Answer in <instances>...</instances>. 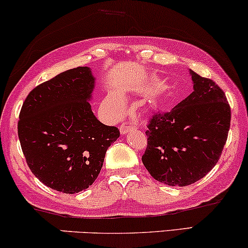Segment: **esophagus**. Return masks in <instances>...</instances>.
Instances as JSON below:
<instances>
[{"mask_svg": "<svg viewBox=\"0 0 248 248\" xmlns=\"http://www.w3.org/2000/svg\"><path fill=\"white\" fill-rule=\"evenodd\" d=\"M137 127H138L137 124H135L134 122L126 121V122H124V123L121 125L120 131H121L122 134H125V133H127V132L130 131V130H133V128H137Z\"/></svg>", "mask_w": 248, "mask_h": 248, "instance_id": "34e87169", "label": "esophagus"}]
</instances>
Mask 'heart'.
<instances>
[{
    "mask_svg": "<svg viewBox=\"0 0 248 248\" xmlns=\"http://www.w3.org/2000/svg\"><path fill=\"white\" fill-rule=\"evenodd\" d=\"M107 103H108V105H109V107L111 108V110L115 111V113H117V114L122 113V109H123V104H122L121 101L117 99V98L109 97L108 98Z\"/></svg>",
    "mask_w": 248,
    "mask_h": 248,
    "instance_id": "b5f03b06",
    "label": "heart"
}]
</instances>
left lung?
Instances as JSON below:
<instances>
[{
	"label": "left lung",
	"instance_id": "1",
	"mask_svg": "<svg viewBox=\"0 0 248 248\" xmlns=\"http://www.w3.org/2000/svg\"><path fill=\"white\" fill-rule=\"evenodd\" d=\"M194 91L171 110L148 122L142 162L155 181L187 186L204 177L222 154L230 127V106L215 81L191 71Z\"/></svg>",
	"mask_w": 248,
	"mask_h": 248
}]
</instances>
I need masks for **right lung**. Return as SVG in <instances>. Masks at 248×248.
I'll use <instances>...</instances> for the list:
<instances>
[{"instance_id": "add662e5", "label": "right lung", "mask_w": 248, "mask_h": 248, "mask_svg": "<svg viewBox=\"0 0 248 248\" xmlns=\"http://www.w3.org/2000/svg\"><path fill=\"white\" fill-rule=\"evenodd\" d=\"M94 79L87 66L64 71L30 91L18 121L27 165L43 184L74 194L93 185L120 137L91 110Z\"/></svg>"}]
</instances>
